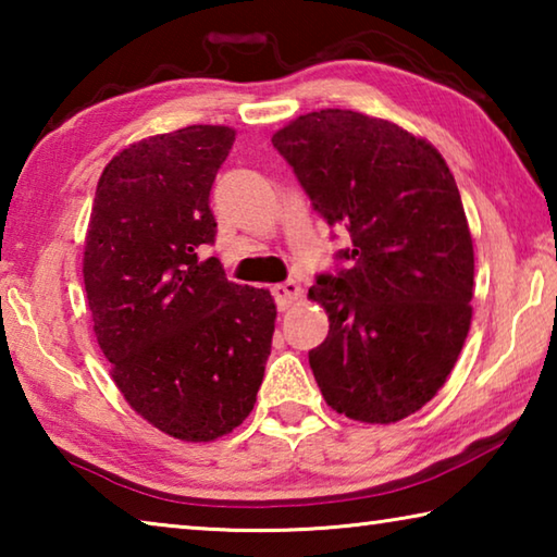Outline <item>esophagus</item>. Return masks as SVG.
<instances>
[{"instance_id": "esophagus-1", "label": "esophagus", "mask_w": 557, "mask_h": 557, "mask_svg": "<svg viewBox=\"0 0 557 557\" xmlns=\"http://www.w3.org/2000/svg\"><path fill=\"white\" fill-rule=\"evenodd\" d=\"M272 295H275V301L280 309H289L301 297V285L295 280H287V282H282V285L272 287Z\"/></svg>"}]
</instances>
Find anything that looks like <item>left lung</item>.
I'll use <instances>...</instances> for the list:
<instances>
[{"instance_id": "1", "label": "left lung", "mask_w": 557, "mask_h": 557, "mask_svg": "<svg viewBox=\"0 0 557 557\" xmlns=\"http://www.w3.org/2000/svg\"><path fill=\"white\" fill-rule=\"evenodd\" d=\"M314 211L342 223L348 270L309 299L329 334L309 351L336 412L391 425L435 398L471 324L474 245L455 176L428 139L391 120L326 108L272 135Z\"/></svg>"}]
</instances>
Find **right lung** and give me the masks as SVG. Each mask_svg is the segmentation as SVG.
I'll return each instance as SVG.
<instances>
[{
	"instance_id": "obj_1",
	"label": "right lung",
	"mask_w": 557,
	"mask_h": 557,
	"mask_svg": "<svg viewBox=\"0 0 557 557\" xmlns=\"http://www.w3.org/2000/svg\"><path fill=\"white\" fill-rule=\"evenodd\" d=\"M235 143L188 125L122 149L102 169L83 250L92 332L129 408L182 442H213L248 418L277 307L235 285L219 258L213 178Z\"/></svg>"
}]
</instances>
